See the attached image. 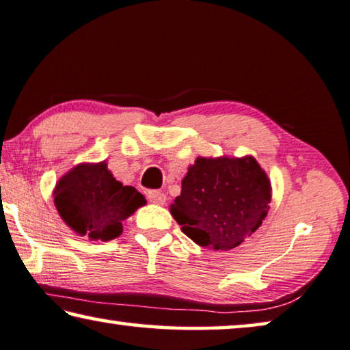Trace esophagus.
<instances>
[{"label":"esophagus","mask_w":350,"mask_h":350,"mask_svg":"<svg viewBox=\"0 0 350 350\" xmlns=\"http://www.w3.org/2000/svg\"><path fill=\"white\" fill-rule=\"evenodd\" d=\"M146 196L149 199V202H152V204L162 205V204L166 202V195H165L163 191H160V190H149L146 193Z\"/></svg>","instance_id":"esophagus-1"}]
</instances>
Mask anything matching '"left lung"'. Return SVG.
Listing matches in <instances>:
<instances>
[{
	"label": "left lung",
	"instance_id": "8db88e82",
	"mask_svg": "<svg viewBox=\"0 0 350 350\" xmlns=\"http://www.w3.org/2000/svg\"><path fill=\"white\" fill-rule=\"evenodd\" d=\"M269 202V179L254 157H199L171 215L196 245L229 251L262 226Z\"/></svg>",
	"mask_w": 350,
	"mask_h": 350
}]
</instances>
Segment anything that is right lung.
Returning <instances> with one entry per match:
<instances>
[{"label": "right lung", "instance_id": "obj_1", "mask_svg": "<svg viewBox=\"0 0 350 350\" xmlns=\"http://www.w3.org/2000/svg\"><path fill=\"white\" fill-rule=\"evenodd\" d=\"M54 204L77 235L109 241L120 237L124 219L145 205V196L123 185L107 163H81L65 174L54 190Z\"/></svg>", "mask_w": 350, "mask_h": 350}]
</instances>
